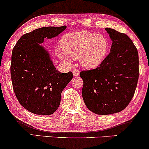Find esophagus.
I'll use <instances>...</instances> for the list:
<instances>
[{
	"instance_id": "1",
	"label": "esophagus",
	"mask_w": 149,
	"mask_h": 149,
	"mask_svg": "<svg viewBox=\"0 0 149 149\" xmlns=\"http://www.w3.org/2000/svg\"><path fill=\"white\" fill-rule=\"evenodd\" d=\"M79 73H80V72L78 71V70H77V69L73 70V74L74 76H78V75H79Z\"/></svg>"
}]
</instances>
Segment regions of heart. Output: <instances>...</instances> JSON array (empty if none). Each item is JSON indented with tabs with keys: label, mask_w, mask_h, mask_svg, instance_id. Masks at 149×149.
Here are the masks:
<instances>
[{
	"label": "heart",
	"mask_w": 149,
	"mask_h": 149,
	"mask_svg": "<svg viewBox=\"0 0 149 149\" xmlns=\"http://www.w3.org/2000/svg\"><path fill=\"white\" fill-rule=\"evenodd\" d=\"M64 52L59 56L66 61L79 59L86 69H95L103 62L108 50V41L102 34L87 31H73L66 34L61 40Z\"/></svg>",
	"instance_id": "1"
}]
</instances>
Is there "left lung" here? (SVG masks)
Returning <instances> with one entry per match:
<instances>
[{
    "label": "left lung",
    "instance_id": "8db88e82",
    "mask_svg": "<svg viewBox=\"0 0 149 149\" xmlns=\"http://www.w3.org/2000/svg\"><path fill=\"white\" fill-rule=\"evenodd\" d=\"M112 40L111 52L95 69L82 71V95L89 110L98 115L120 112L134 95L139 79L137 49L126 34L106 28Z\"/></svg>",
    "mask_w": 149,
    "mask_h": 149
}]
</instances>
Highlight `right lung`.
<instances>
[{"instance_id": "1", "label": "right lung", "mask_w": 149, "mask_h": 149, "mask_svg": "<svg viewBox=\"0 0 149 149\" xmlns=\"http://www.w3.org/2000/svg\"><path fill=\"white\" fill-rule=\"evenodd\" d=\"M66 26L37 29L19 39L12 52L10 73L19 104L37 115H51L61 102V94L73 78L71 71L56 69L49 52L40 44L57 36Z\"/></svg>"}]
</instances>
